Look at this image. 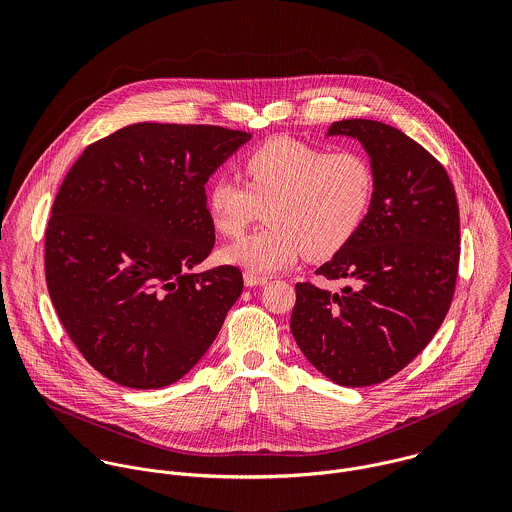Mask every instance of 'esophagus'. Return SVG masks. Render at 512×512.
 Segmentation results:
<instances>
[{
    "instance_id": "esophagus-1",
    "label": "esophagus",
    "mask_w": 512,
    "mask_h": 512,
    "mask_svg": "<svg viewBox=\"0 0 512 512\" xmlns=\"http://www.w3.org/2000/svg\"><path fill=\"white\" fill-rule=\"evenodd\" d=\"M244 284H246L248 288H256V286L268 284V278H266V276H258V274H254V272H246V274H244Z\"/></svg>"
}]
</instances>
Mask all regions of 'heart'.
Instances as JSON below:
<instances>
[{"instance_id": "heart-1", "label": "heart", "mask_w": 512, "mask_h": 512, "mask_svg": "<svg viewBox=\"0 0 512 512\" xmlns=\"http://www.w3.org/2000/svg\"><path fill=\"white\" fill-rule=\"evenodd\" d=\"M246 185L215 177L207 211L224 236H240L266 207L268 226L228 244L222 258L250 272L335 256L363 226L374 197V171L361 153L333 151L276 136L242 159Z\"/></svg>"}]
</instances>
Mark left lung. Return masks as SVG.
<instances>
[{
	"label": "left lung",
	"instance_id": "obj_1",
	"mask_svg": "<svg viewBox=\"0 0 512 512\" xmlns=\"http://www.w3.org/2000/svg\"><path fill=\"white\" fill-rule=\"evenodd\" d=\"M370 157L374 197L363 226L315 270L341 292L295 284L292 335L305 359L341 386L384 382L438 333L459 266V207L438 159L374 120L335 122Z\"/></svg>",
	"mask_w": 512,
	"mask_h": 512
}]
</instances>
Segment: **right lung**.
Masks as SVG:
<instances>
[{
	"label": "right lung",
	"instance_id": "obj_1",
	"mask_svg": "<svg viewBox=\"0 0 512 512\" xmlns=\"http://www.w3.org/2000/svg\"><path fill=\"white\" fill-rule=\"evenodd\" d=\"M250 134L126 126L86 147L45 230V278L76 349L128 388L177 382L209 351L242 272L193 274L215 246L205 183Z\"/></svg>",
	"mask_w": 512,
	"mask_h": 512
}]
</instances>
